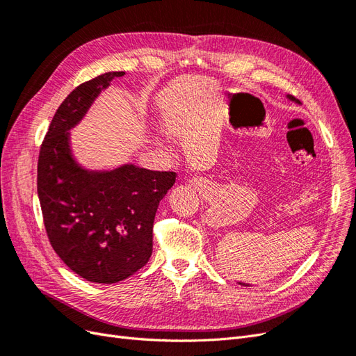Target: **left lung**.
<instances>
[{"label":"left lung","mask_w":356,"mask_h":356,"mask_svg":"<svg viewBox=\"0 0 356 356\" xmlns=\"http://www.w3.org/2000/svg\"><path fill=\"white\" fill-rule=\"evenodd\" d=\"M288 99H291V101H294V102L300 104V101H298V99H296L294 96H291V95H288ZM239 285H243V286H250V285H248V284H243V282H239Z\"/></svg>","instance_id":"1"}]
</instances>
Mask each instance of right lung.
Here are the masks:
<instances>
[{
  "label": "right lung",
  "instance_id": "add662e5",
  "mask_svg": "<svg viewBox=\"0 0 356 356\" xmlns=\"http://www.w3.org/2000/svg\"><path fill=\"white\" fill-rule=\"evenodd\" d=\"M123 71L80 84L53 115L40 148L37 190L49 241L72 272L115 284L144 267L153 252V224L175 172L123 165L89 170L75 161L70 131Z\"/></svg>",
  "mask_w": 356,
  "mask_h": 356
}]
</instances>
